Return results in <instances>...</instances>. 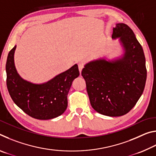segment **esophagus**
I'll return each instance as SVG.
<instances>
[{
    "label": "esophagus",
    "mask_w": 156,
    "mask_h": 156,
    "mask_svg": "<svg viewBox=\"0 0 156 156\" xmlns=\"http://www.w3.org/2000/svg\"><path fill=\"white\" fill-rule=\"evenodd\" d=\"M83 68H84L83 64H82V63H79V64H78V69H79V72H80V73H81L82 70H83Z\"/></svg>",
    "instance_id": "esophagus-1"
}]
</instances>
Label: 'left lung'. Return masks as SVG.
<instances>
[{
  "label": "left lung",
  "mask_w": 156,
  "mask_h": 156,
  "mask_svg": "<svg viewBox=\"0 0 156 156\" xmlns=\"http://www.w3.org/2000/svg\"><path fill=\"white\" fill-rule=\"evenodd\" d=\"M118 38L122 54L114 58H100L86 63L82 76L93 109L116 117L127 113L143 93L147 80L143 49L128 25L118 23L112 39Z\"/></svg>",
  "instance_id": "8db88e82"
}]
</instances>
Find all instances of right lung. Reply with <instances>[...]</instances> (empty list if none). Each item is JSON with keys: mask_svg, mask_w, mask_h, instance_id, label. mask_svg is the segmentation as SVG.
I'll return each instance as SVG.
<instances>
[{"mask_svg": "<svg viewBox=\"0 0 156 156\" xmlns=\"http://www.w3.org/2000/svg\"><path fill=\"white\" fill-rule=\"evenodd\" d=\"M16 45L9 52L6 62L7 87L13 101L25 113L38 120H49L62 115L67 107V95L79 73L78 65L46 83L36 84L23 79L14 64Z\"/></svg>", "mask_w": 156, "mask_h": 156, "instance_id": "1", "label": "right lung"}]
</instances>
